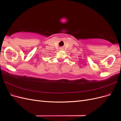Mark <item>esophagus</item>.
I'll return each mask as SVG.
<instances>
[{"instance_id":"esophagus-1","label":"esophagus","mask_w":121,"mask_h":121,"mask_svg":"<svg viewBox=\"0 0 121 121\" xmlns=\"http://www.w3.org/2000/svg\"><path fill=\"white\" fill-rule=\"evenodd\" d=\"M63 49H64V48H62V47H61V48H60V50H63Z\"/></svg>"}]
</instances>
